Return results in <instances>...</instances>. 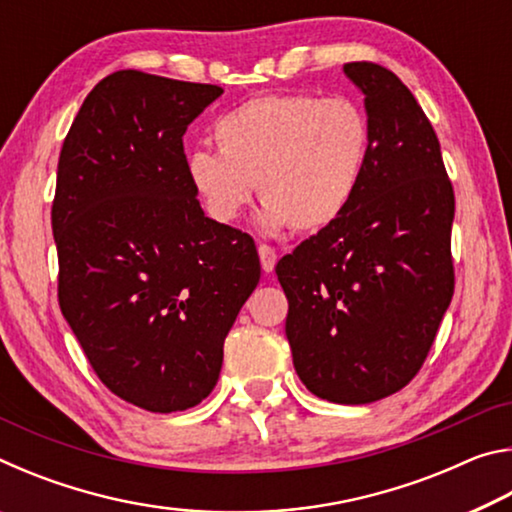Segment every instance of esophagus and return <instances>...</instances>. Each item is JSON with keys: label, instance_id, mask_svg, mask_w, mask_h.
Instances as JSON below:
<instances>
[{"label": "esophagus", "instance_id": "obj_1", "mask_svg": "<svg viewBox=\"0 0 512 512\" xmlns=\"http://www.w3.org/2000/svg\"><path fill=\"white\" fill-rule=\"evenodd\" d=\"M257 253H259V262H262V271L271 273L275 268V262H277L275 250L271 246H259Z\"/></svg>", "mask_w": 512, "mask_h": 512}]
</instances>
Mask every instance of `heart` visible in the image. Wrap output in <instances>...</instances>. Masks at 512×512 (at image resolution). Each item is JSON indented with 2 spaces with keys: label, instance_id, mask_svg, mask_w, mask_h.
Returning <instances> with one entry per match:
<instances>
[{
  "label": "heart",
  "instance_id": "1",
  "mask_svg": "<svg viewBox=\"0 0 512 512\" xmlns=\"http://www.w3.org/2000/svg\"><path fill=\"white\" fill-rule=\"evenodd\" d=\"M219 153L194 151L187 178L205 212L230 223L257 194L259 225L280 232H318L339 221L359 194L372 126L348 97L264 94L225 112L214 124Z\"/></svg>",
  "mask_w": 512,
  "mask_h": 512
}]
</instances>
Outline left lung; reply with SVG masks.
<instances>
[{
	"instance_id": "1",
	"label": "left lung",
	"mask_w": 512,
	"mask_h": 512,
	"mask_svg": "<svg viewBox=\"0 0 512 512\" xmlns=\"http://www.w3.org/2000/svg\"><path fill=\"white\" fill-rule=\"evenodd\" d=\"M343 72L372 126L363 183L348 212L275 273L302 384L327 402L370 404L418 375L452 302L454 189L411 90L375 63Z\"/></svg>"
}]
</instances>
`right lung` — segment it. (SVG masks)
<instances>
[{
    "mask_svg": "<svg viewBox=\"0 0 512 512\" xmlns=\"http://www.w3.org/2000/svg\"><path fill=\"white\" fill-rule=\"evenodd\" d=\"M219 85L121 69L85 97L58 160V302L90 366L151 413L192 409L259 282L255 241L205 216L183 135Z\"/></svg>",
    "mask_w": 512,
    "mask_h": 512,
    "instance_id": "add662e5",
    "label": "right lung"
}]
</instances>
